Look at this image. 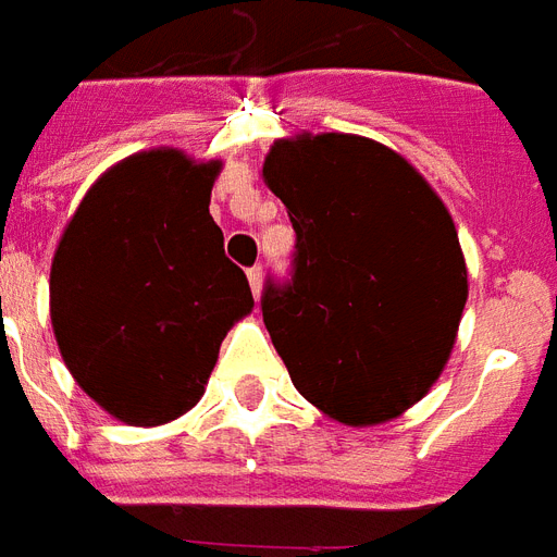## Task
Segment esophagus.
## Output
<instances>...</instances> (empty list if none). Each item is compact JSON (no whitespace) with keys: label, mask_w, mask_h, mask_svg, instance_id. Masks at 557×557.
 I'll use <instances>...</instances> for the list:
<instances>
[{"label":"esophagus","mask_w":557,"mask_h":557,"mask_svg":"<svg viewBox=\"0 0 557 557\" xmlns=\"http://www.w3.org/2000/svg\"><path fill=\"white\" fill-rule=\"evenodd\" d=\"M247 280H250V289H253V295L259 298V292H262V268L253 265L250 271H247Z\"/></svg>","instance_id":"esophagus-1"}]
</instances>
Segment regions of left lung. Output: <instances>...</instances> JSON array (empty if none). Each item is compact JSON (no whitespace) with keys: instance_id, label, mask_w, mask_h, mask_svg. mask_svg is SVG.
Segmentation results:
<instances>
[{"instance_id":"8db88e82","label":"left lung","mask_w":557,"mask_h":557,"mask_svg":"<svg viewBox=\"0 0 557 557\" xmlns=\"http://www.w3.org/2000/svg\"><path fill=\"white\" fill-rule=\"evenodd\" d=\"M262 182L298 235L292 283L262 298L292 385L346 426L397 418L438 382L466 310L450 211L399 151L358 134L274 139Z\"/></svg>"}]
</instances>
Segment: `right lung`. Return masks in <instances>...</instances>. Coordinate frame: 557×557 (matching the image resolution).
I'll list each match as a JSON object with an SVG mask.
<instances>
[{"label": "right lung", "mask_w": 557, "mask_h": 557, "mask_svg": "<svg viewBox=\"0 0 557 557\" xmlns=\"http://www.w3.org/2000/svg\"><path fill=\"white\" fill-rule=\"evenodd\" d=\"M220 160L148 148L91 184L50 268L62 361L107 414L160 426L202 399L220 343L253 310L208 214Z\"/></svg>", "instance_id": "right-lung-1"}]
</instances>
